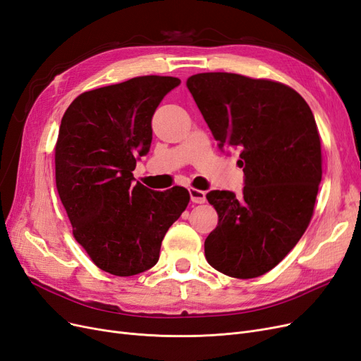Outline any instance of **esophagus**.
Masks as SVG:
<instances>
[{
    "label": "esophagus",
    "instance_id": "34e87169",
    "mask_svg": "<svg viewBox=\"0 0 361 361\" xmlns=\"http://www.w3.org/2000/svg\"><path fill=\"white\" fill-rule=\"evenodd\" d=\"M190 197H191V202L197 203V204H202L206 202V192L200 191V190L190 188Z\"/></svg>",
    "mask_w": 361,
    "mask_h": 361
}]
</instances>
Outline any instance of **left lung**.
<instances>
[{
	"label": "left lung",
	"instance_id": "1",
	"mask_svg": "<svg viewBox=\"0 0 361 361\" xmlns=\"http://www.w3.org/2000/svg\"><path fill=\"white\" fill-rule=\"evenodd\" d=\"M219 149L240 151V195L210 191L218 212L207 263L227 276L264 275L300 240L321 182V140L312 110L287 85L233 73L186 80Z\"/></svg>",
	"mask_w": 361,
	"mask_h": 361
}]
</instances>
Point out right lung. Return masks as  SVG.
Here are the masks:
<instances>
[{"label":"right lung","mask_w":361,"mask_h":361,"mask_svg":"<svg viewBox=\"0 0 361 361\" xmlns=\"http://www.w3.org/2000/svg\"><path fill=\"white\" fill-rule=\"evenodd\" d=\"M179 83L170 76L134 78L80 94L62 116L56 190L74 239L110 275L154 267L167 230L190 203L182 186L161 192L133 176L151 147L155 110Z\"/></svg>","instance_id":"1"}]
</instances>
